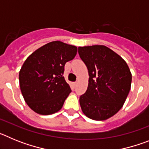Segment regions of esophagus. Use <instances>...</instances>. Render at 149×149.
Wrapping results in <instances>:
<instances>
[{
  "label": "esophagus",
  "instance_id": "1",
  "mask_svg": "<svg viewBox=\"0 0 149 149\" xmlns=\"http://www.w3.org/2000/svg\"><path fill=\"white\" fill-rule=\"evenodd\" d=\"M77 82H74L73 83V85H74V87H75V86H77Z\"/></svg>",
  "mask_w": 149,
  "mask_h": 149
}]
</instances>
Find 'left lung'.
Wrapping results in <instances>:
<instances>
[{"label":"left lung","mask_w":149,"mask_h":149,"mask_svg":"<svg viewBox=\"0 0 149 149\" xmlns=\"http://www.w3.org/2000/svg\"><path fill=\"white\" fill-rule=\"evenodd\" d=\"M80 57L89 72L87 90L80 97L83 113L102 121L115 115L131 89V71L126 62L104 45L79 47Z\"/></svg>","instance_id":"1"}]
</instances>
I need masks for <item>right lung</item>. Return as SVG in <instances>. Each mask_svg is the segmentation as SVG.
Returning <instances> with one entry per match:
<instances>
[{
    "mask_svg": "<svg viewBox=\"0 0 149 149\" xmlns=\"http://www.w3.org/2000/svg\"><path fill=\"white\" fill-rule=\"evenodd\" d=\"M76 46L54 41L38 48L24 61L19 84L24 101L34 112L51 115L62 108L71 88L63 77L65 63L74 58Z\"/></svg>",
    "mask_w": 149,
    "mask_h": 149,
    "instance_id": "right-lung-1",
    "label": "right lung"
}]
</instances>
